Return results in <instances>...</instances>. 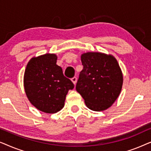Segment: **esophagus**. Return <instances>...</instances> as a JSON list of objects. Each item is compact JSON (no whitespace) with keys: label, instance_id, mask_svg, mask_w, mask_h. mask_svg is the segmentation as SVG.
Instances as JSON below:
<instances>
[{"label":"esophagus","instance_id":"34e87169","mask_svg":"<svg viewBox=\"0 0 151 151\" xmlns=\"http://www.w3.org/2000/svg\"><path fill=\"white\" fill-rule=\"evenodd\" d=\"M71 81L73 82V83L76 85V82H77V78H76V77H73V78H71Z\"/></svg>","mask_w":151,"mask_h":151}]
</instances>
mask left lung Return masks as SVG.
<instances>
[{"instance_id": "8db88e82", "label": "left lung", "mask_w": 151, "mask_h": 151, "mask_svg": "<svg viewBox=\"0 0 151 151\" xmlns=\"http://www.w3.org/2000/svg\"><path fill=\"white\" fill-rule=\"evenodd\" d=\"M83 69L76 84L86 106L95 111L109 108L118 98L123 76L117 60L113 55L87 52L81 55Z\"/></svg>"}]
</instances>
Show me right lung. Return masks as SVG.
Here are the masks:
<instances>
[{"instance_id":"obj_1","label":"right lung","mask_w":151,"mask_h":151,"mask_svg":"<svg viewBox=\"0 0 151 151\" xmlns=\"http://www.w3.org/2000/svg\"><path fill=\"white\" fill-rule=\"evenodd\" d=\"M56 62L57 55L53 53L32 58L24 71V87L29 100L47 113L60 111L68 91L74 88Z\"/></svg>"}]
</instances>
